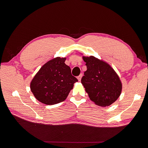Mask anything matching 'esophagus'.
I'll return each mask as SVG.
<instances>
[{
    "mask_svg": "<svg viewBox=\"0 0 148 148\" xmlns=\"http://www.w3.org/2000/svg\"><path fill=\"white\" fill-rule=\"evenodd\" d=\"M82 77H83V74H81L78 77H77V79H78V80H79V82L81 81V79H82Z\"/></svg>",
    "mask_w": 148,
    "mask_h": 148,
    "instance_id": "esophagus-1",
    "label": "esophagus"
}]
</instances>
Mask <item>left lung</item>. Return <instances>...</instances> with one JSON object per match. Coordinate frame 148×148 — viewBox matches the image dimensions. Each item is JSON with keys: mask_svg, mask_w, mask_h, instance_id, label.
Here are the masks:
<instances>
[{"mask_svg": "<svg viewBox=\"0 0 148 148\" xmlns=\"http://www.w3.org/2000/svg\"><path fill=\"white\" fill-rule=\"evenodd\" d=\"M87 70L82 84L89 97L101 107L109 106L121 95L122 84L118 74L107 62L94 56L82 57Z\"/></svg>", "mask_w": 148, "mask_h": 148, "instance_id": "left-lung-1", "label": "left lung"}]
</instances>
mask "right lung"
Listing matches in <instances>:
<instances>
[{
    "label": "right lung",
    "mask_w": 148,
    "mask_h": 148,
    "mask_svg": "<svg viewBox=\"0 0 148 148\" xmlns=\"http://www.w3.org/2000/svg\"><path fill=\"white\" fill-rule=\"evenodd\" d=\"M66 58H54L42 65L30 82L35 98L46 105L64 101L78 82L65 63Z\"/></svg>",
    "instance_id": "1"
}]
</instances>
